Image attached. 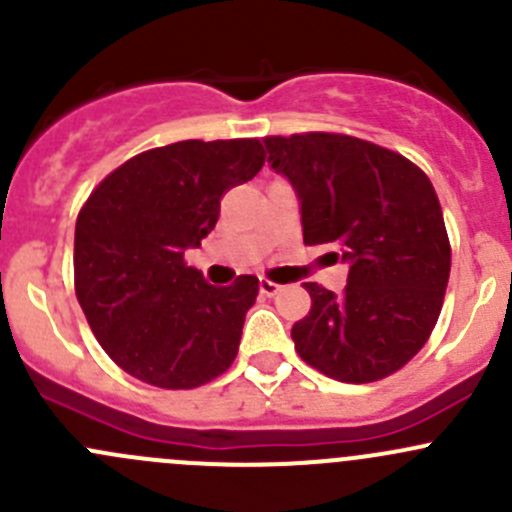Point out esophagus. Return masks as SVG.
<instances>
[{"label":"esophagus","mask_w":512,"mask_h":512,"mask_svg":"<svg viewBox=\"0 0 512 512\" xmlns=\"http://www.w3.org/2000/svg\"><path fill=\"white\" fill-rule=\"evenodd\" d=\"M258 288H261L263 296H276V293L281 291V286H278L276 281H271V278H261V283H258Z\"/></svg>","instance_id":"1"}]
</instances>
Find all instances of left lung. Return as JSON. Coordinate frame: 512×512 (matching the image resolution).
Segmentation results:
<instances>
[{"label": "left lung", "instance_id": "obj_1", "mask_svg": "<svg viewBox=\"0 0 512 512\" xmlns=\"http://www.w3.org/2000/svg\"><path fill=\"white\" fill-rule=\"evenodd\" d=\"M268 161L301 199L303 244L351 263L343 293L303 283L311 311L293 323L296 353L323 376L373 383L401 371L430 338L450 276L438 194L421 166L331 131L266 136Z\"/></svg>", "mask_w": 512, "mask_h": 512}]
</instances>
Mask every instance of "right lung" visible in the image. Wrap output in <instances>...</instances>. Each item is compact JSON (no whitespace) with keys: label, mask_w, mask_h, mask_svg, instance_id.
<instances>
[{"label":"right lung","mask_w":512,"mask_h":512,"mask_svg":"<svg viewBox=\"0 0 512 512\" xmlns=\"http://www.w3.org/2000/svg\"><path fill=\"white\" fill-rule=\"evenodd\" d=\"M266 161L258 139L176 141L141 151L84 201L74 231V291L106 356L129 376L189 391L239 353L258 278L211 286L186 266L219 221L229 189Z\"/></svg>","instance_id":"right-lung-1"}]
</instances>
